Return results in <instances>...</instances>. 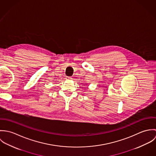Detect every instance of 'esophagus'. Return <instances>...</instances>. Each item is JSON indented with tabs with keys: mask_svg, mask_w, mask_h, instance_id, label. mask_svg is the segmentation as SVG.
I'll use <instances>...</instances> for the list:
<instances>
[{
	"mask_svg": "<svg viewBox=\"0 0 156 156\" xmlns=\"http://www.w3.org/2000/svg\"><path fill=\"white\" fill-rule=\"evenodd\" d=\"M67 80H72L73 78L71 77H67Z\"/></svg>",
	"mask_w": 156,
	"mask_h": 156,
	"instance_id": "obj_1",
	"label": "esophagus"
}]
</instances>
